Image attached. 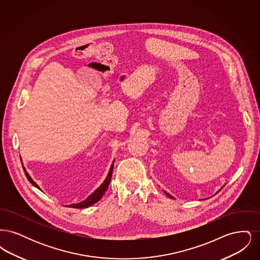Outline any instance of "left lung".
<instances>
[{
    "label": "left lung",
    "instance_id": "left-lung-1",
    "mask_svg": "<svg viewBox=\"0 0 260 260\" xmlns=\"http://www.w3.org/2000/svg\"><path fill=\"white\" fill-rule=\"evenodd\" d=\"M164 192H165V193H166V195H167V196H168V197H170V198L173 199V196H172V195H170V194H169V193H168V192H166V191H164Z\"/></svg>",
    "mask_w": 260,
    "mask_h": 260
}]
</instances>
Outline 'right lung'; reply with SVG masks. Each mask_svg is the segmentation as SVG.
Masks as SVG:
<instances>
[{"label": "right lung", "mask_w": 260, "mask_h": 260, "mask_svg": "<svg viewBox=\"0 0 260 260\" xmlns=\"http://www.w3.org/2000/svg\"><path fill=\"white\" fill-rule=\"evenodd\" d=\"M113 167H114V161L112 162L111 168H110V170H109V173H108V175L106 176L105 180L102 182V184L99 186V188H98L92 194H90V195H89L86 200H84L83 202L78 203V204H72V205H69V206H67V207L74 208V209H85V208H88V207L94 205L95 203H98L99 200L102 198V196L104 195V193L106 192L108 186L110 184L112 173H113ZM23 170H24L25 175H26V177L28 178V180L30 181V183H31L32 185L37 187L38 189H40V187L38 186L37 183L31 178V176L29 175V173L26 172L24 167H23ZM40 190H41V189H40Z\"/></svg>", "instance_id": "right-lung-1"}]
</instances>
